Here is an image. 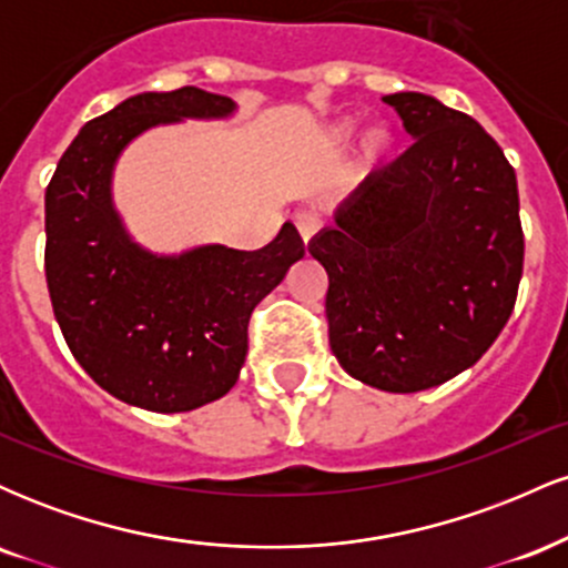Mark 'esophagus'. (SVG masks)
I'll return each instance as SVG.
<instances>
[{
  "label": "esophagus",
  "mask_w": 568,
  "mask_h": 568,
  "mask_svg": "<svg viewBox=\"0 0 568 568\" xmlns=\"http://www.w3.org/2000/svg\"><path fill=\"white\" fill-rule=\"evenodd\" d=\"M296 230H298V234H302L304 247H310L312 237H315L317 230H321V219L312 216V213H298V216H296Z\"/></svg>",
  "instance_id": "1"
}]
</instances>
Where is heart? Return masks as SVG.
<instances>
[{
	"label": "heart",
	"instance_id": "heart-1",
	"mask_svg": "<svg viewBox=\"0 0 568 568\" xmlns=\"http://www.w3.org/2000/svg\"><path fill=\"white\" fill-rule=\"evenodd\" d=\"M355 128H357L355 120L336 122V125L328 130V141L334 143V146H342V143H347L352 135H355ZM393 146H395L393 130H389L387 125H376L366 133V143H363V158H366V162H371V165H376V162L384 160L389 152H393Z\"/></svg>",
	"mask_w": 568,
	"mask_h": 568
}]
</instances>
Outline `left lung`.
<instances>
[{
	"mask_svg": "<svg viewBox=\"0 0 568 568\" xmlns=\"http://www.w3.org/2000/svg\"><path fill=\"white\" fill-rule=\"evenodd\" d=\"M414 143L371 173L312 237L328 272V342L352 379L419 393L484 357L524 272L518 181L473 116L393 93Z\"/></svg>",
	"mask_w": 568,
	"mask_h": 568,
	"instance_id": "left-lung-1",
	"label": "left lung"
}]
</instances>
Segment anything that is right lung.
Wrapping results in <instances>:
<instances>
[{
    "mask_svg": "<svg viewBox=\"0 0 568 568\" xmlns=\"http://www.w3.org/2000/svg\"><path fill=\"white\" fill-rule=\"evenodd\" d=\"M232 98L179 88L139 93L80 130L44 192V275L71 355L116 400L179 414L224 397L247 355V321L304 256L285 221L270 245L211 243L154 253L114 207V165L146 130L226 120Z\"/></svg>",
    "mask_w": 568,
    "mask_h": 568,
    "instance_id": "add662e5",
    "label": "right lung"
}]
</instances>
